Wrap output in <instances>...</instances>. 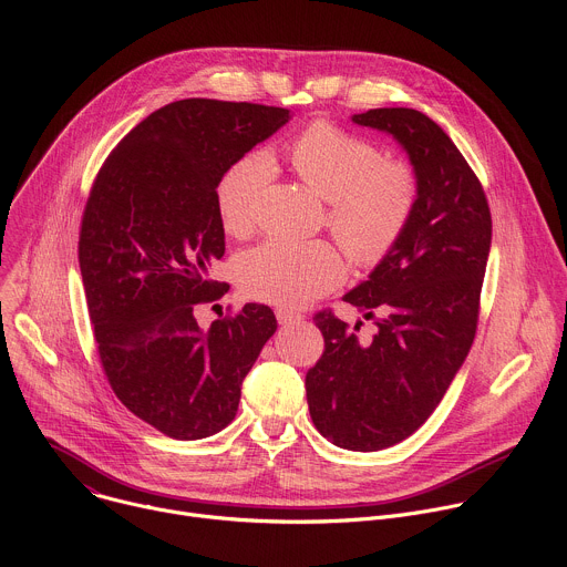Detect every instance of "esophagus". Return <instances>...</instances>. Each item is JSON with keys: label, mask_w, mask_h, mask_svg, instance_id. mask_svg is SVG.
I'll list each match as a JSON object with an SVG mask.
<instances>
[{"label": "esophagus", "mask_w": 567, "mask_h": 567, "mask_svg": "<svg viewBox=\"0 0 567 567\" xmlns=\"http://www.w3.org/2000/svg\"><path fill=\"white\" fill-rule=\"evenodd\" d=\"M276 318L280 326H291V322H300L302 316L296 313V311H289V309H276Z\"/></svg>", "instance_id": "obj_1"}]
</instances>
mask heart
<instances>
[{"mask_svg": "<svg viewBox=\"0 0 567 567\" xmlns=\"http://www.w3.org/2000/svg\"><path fill=\"white\" fill-rule=\"evenodd\" d=\"M291 173L328 202V226L357 265L379 262L406 228L417 204L413 168L328 121L307 125L287 147ZM274 175L265 152L237 158L219 177L217 215L226 233L245 235L254 226L258 199ZM247 296L278 307H302L337 289L346 278L341 254L330 241L271 237L235 262Z\"/></svg>", "mask_w": 567, "mask_h": 567, "instance_id": "1", "label": "heart"}]
</instances>
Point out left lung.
I'll list each match as a JSON object with an SVG mask.
<instances>
[{"instance_id": "obj_1", "label": "left lung", "mask_w": 567, "mask_h": 567, "mask_svg": "<svg viewBox=\"0 0 567 567\" xmlns=\"http://www.w3.org/2000/svg\"><path fill=\"white\" fill-rule=\"evenodd\" d=\"M352 123L383 132L406 152L417 204L368 280L343 296L374 320L372 341L341 318L313 316L326 352L307 372L309 415L348 451H381L413 435L462 368L477 322L492 249L484 190L449 134L426 114L381 107Z\"/></svg>"}]
</instances>
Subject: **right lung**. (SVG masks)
<instances>
[{
    "label": "right lung",
    "mask_w": 567,
    "mask_h": 567,
    "mask_svg": "<svg viewBox=\"0 0 567 567\" xmlns=\"http://www.w3.org/2000/svg\"><path fill=\"white\" fill-rule=\"evenodd\" d=\"M289 118L254 103H171L114 147L90 193L78 260L101 361L125 409L168 437L228 426L276 334L267 305L249 302L206 332L195 305L221 289L210 280L224 256L219 177Z\"/></svg>",
    "instance_id": "1"
}]
</instances>
